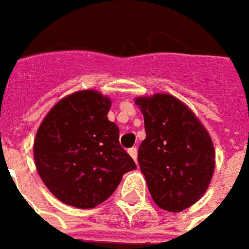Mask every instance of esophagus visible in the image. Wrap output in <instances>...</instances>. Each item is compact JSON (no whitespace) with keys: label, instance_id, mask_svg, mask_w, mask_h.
Segmentation results:
<instances>
[{"label":"esophagus","instance_id":"34e87169","mask_svg":"<svg viewBox=\"0 0 249 249\" xmlns=\"http://www.w3.org/2000/svg\"><path fill=\"white\" fill-rule=\"evenodd\" d=\"M128 153H129L130 154V157L133 158L134 161H136V160H137V148H130L129 150H128Z\"/></svg>","mask_w":249,"mask_h":249}]
</instances>
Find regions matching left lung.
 I'll use <instances>...</instances> for the list:
<instances>
[{"instance_id": "8db88e82", "label": "left lung", "mask_w": 249, "mask_h": 249, "mask_svg": "<svg viewBox=\"0 0 249 249\" xmlns=\"http://www.w3.org/2000/svg\"><path fill=\"white\" fill-rule=\"evenodd\" d=\"M146 139L139 148L140 169L154 203L181 213L203 196L213 169L215 150L209 132L177 97L156 93L137 97Z\"/></svg>"}]
</instances>
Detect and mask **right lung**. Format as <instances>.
<instances>
[{
	"mask_svg": "<svg viewBox=\"0 0 249 249\" xmlns=\"http://www.w3.org/2000/svg\"><path fill=\"white\" fill-rule=\"evenodd\" d=\"M110 100L84 89L55 104L36 132L34 160L54 196L78 209H93L113 194L125 173L137 169L108 120Z\"/></svg>",
	"mask_w": 249,
	"mask_h": 249,
	"instance_id": "add662e5",
	"label": "right lung"
}]
</instances>
